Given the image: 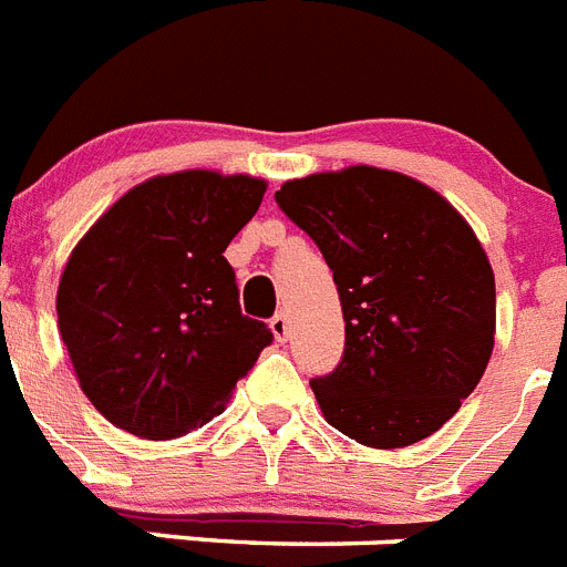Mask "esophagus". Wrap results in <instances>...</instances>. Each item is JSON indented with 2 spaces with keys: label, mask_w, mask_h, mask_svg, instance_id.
<instances>
[{
  "label": "esophagus",
  "mask_w": 567,
  "mask_h": 567,
  "mask_svg": "<svg viewBox=\"0 0 567 567\" xmlns=\"http://www.w3.org/2000/svg\"><path fill=\"white\" fill-rule=\"evenodd\" d=\"M269 330H272V336L278 338L280 343L287 341V338H289V330H292V327H289L287 312H278V316H275L272 321H269Z\"/></svg>",
  "instance_id": "esophagus-1"
}]
</instances>
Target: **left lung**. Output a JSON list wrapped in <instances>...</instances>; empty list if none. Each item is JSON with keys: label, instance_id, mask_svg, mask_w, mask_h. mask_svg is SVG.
<instances>
[{"label": "left lung", "instance_id": "obj_1", "mask_svg": "<svg viewBox=\"0 0 567 567\" xmlns=\"http://www.w3.org/2000/svg\"><path fill=\"white\" fill-rule=\"evenodd\" d=\"M275 200L341 298V364L309 381L323 419L379 450L433 435L493 352L496 284L476 231L439 192L375 166L287 181Z\"/></svg>", "mask_w": 567, "mask_h": 567}]
</instances>
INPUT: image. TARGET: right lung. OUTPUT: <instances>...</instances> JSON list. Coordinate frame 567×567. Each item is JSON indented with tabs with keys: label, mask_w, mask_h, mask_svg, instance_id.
<instances>
[{
	"label": "right lung",
	"mask_w": 567,
	"mask_h": 567,
	"mask_svg": "<svg viewBox=\"0 0 567 567\" xmlns=\"http://www.w3.org/2000/svg\"><path fill=\"white\" fill-rule=\"evenodd\" d=\"M264 192L249 174H159L74 246L56 289L60 336L82 393L114 427L154 442L203 427L272 343L240 312L224 258Z\"/></svg>",
	"instance_id": "1"
}]
</instances>
